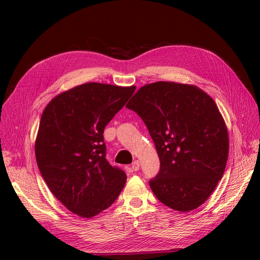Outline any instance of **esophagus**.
<instances>
[{"label":"esophagus","instance_id":"esophagus-1","mask_svg":"<svg viewBox=\"0 0 260 260\" xmlns=\"http://www.w3.org/2000/svg\"><path fill=\"white\" fill-rule=\"evenodd\" d=\"M131 168H132L133 171H138V170L140 169V162H139V160H135V161H133Z\"/></svg>","mask_w":260,"mask_h":260}]
</instances>
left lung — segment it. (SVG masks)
I'll use <instances>...</instances> for the list:
<instances>
[{"label":"left lung","mask_w":260,"mask_h":260,"mask_svg":"<svg viewBox=\"0 0 260 260\" xmlns=\"http://www.w3.org/2000/svg\"><path fill=\"white\" fill-rule=\"evenodd\" d=\"M125 107L148 129L160 169L149 180L164 205L186 212L200 207L222 178L229 137L219 109L193 84L158 81L145 84Z\"/></svg>","instance_id":"obj_1"}]
</instances>
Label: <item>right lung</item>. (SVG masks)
Instances as JSON below:
<instances>
[{
    "mask_svg": "<svg viewBox=\"0 0 260 260\" xmlns=\"http://www.w3.org/2000/svg\"><path fill=\"white\" fill-rule=\"evenodd\" d=\"M135 90L89 82L44 108L35 144L38 167L55 198L77 216L99 215L122 191L127 176L106 160L103 133Z\"/></svg>",
    "mask_w": 260,
    "mask_h": 260,
    "instance_id": "obj_1",
    "label": "right lung"
}]
</instances>
